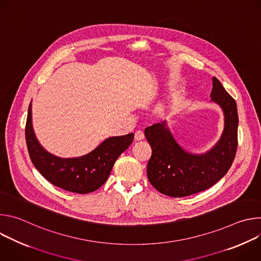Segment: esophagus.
Listing matches in <instances>:
<instances>
[{
	"mask_svg": "<svg viewBox=\"0 0 261 261\" xmlns=\"http://www.w3.org/2000/svg\"><path fill=\"white\" fill-rule=\"evenodd\" d=\"M143 137H144V134H143V131H142V130H136V131H135L134 138H135L136 140H141V139H143Z\"/></svg>",
	"mask_w": 261,
	"mask_h": 261,
	"instance_id": "1",
	"label": "esophagus"
}]
</instances>
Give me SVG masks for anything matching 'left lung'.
I'll list each match as a JSON object with an SVG mask.
<instances>
[{"mask_svg":"<svg viewBox=\"0 0 261 261\" xmlns=\"http://www.w3.org/2000/svg\"><path fill=\"white\" fill-rule=\"evenodd\" d=\"M211 98L223 111L224 129L219 141L204 154H192L182 148L166 121L145 128L144 136L152 147L146 174L160 193L184 197L201 192L220 180L230 168L238 147L237 103L216 77H213Z\"/></svg>","mask_w":261,"mask_h":261,"instance_id":"left-lung-1","label":"left lung"}]
</instances>
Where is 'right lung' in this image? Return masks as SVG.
Returning <instances> with one entry per match:
<instances>
[{
    "label": "right lung",
    "instance_id": "add662e5",
    "mask_svg": "<svg viewBox=\"0 0 261 261\" xmlns=\"http://www.w3.org/2000/svg\"><path fill=\"white\" fill-rule=\"evenodd\" d=\"M134 134L113 136L103 140L96 148L75 158L57 157L40 144L32 124V102L28 110L25 141L30 158L49 182L66 191L87 194L99 189L108 178L111 169L133 141Z\"/></svg>",
    "mask_w": 261,
    "mask_h": 261
}]
</instances>
